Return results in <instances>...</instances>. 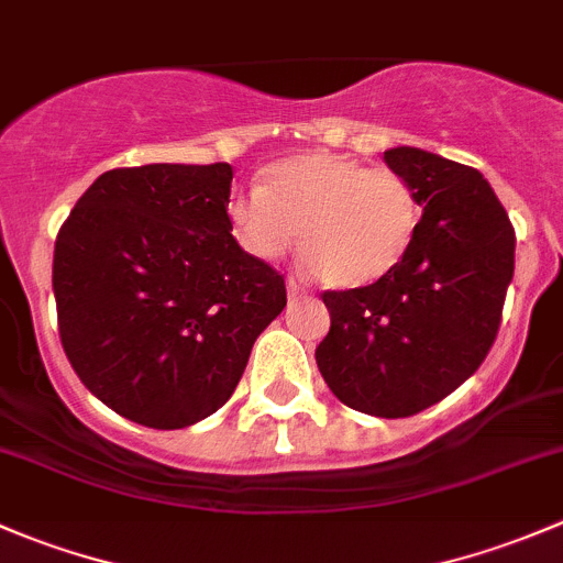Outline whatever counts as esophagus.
<instances>
[{
	"label": "esophagus",
	"mask_w": 563,
	"mask_h": 563,
	"mask_svg": "<svg viewBox=\"0 0 563 563\" xmlns=\"http://www.w3.org/2000/svg\"><path fill=\"white\" fill-rule=\"evenodd\" d=\"M286 288H288V299H291V302H297V299H302L305 288H302V286H299V283H297V280H294V277H288Z\"/></svg>",
	"instance_id": "obj_1"
}]
</instances>
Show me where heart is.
I'll return each mask as SVG.
<instances>
[{"mask_svg":"<svg viewBox=\"0 0 563 563\" xmlns=\"http://www.w3.org/2000/svg\"><path fill=\"white\" fill-rule=\"evenodd\" d=\"M229 220L250 255L272 261L297 240L316 275L334 288L387 277L411 247L419 203L389 168L332 152H308L261 174L258 190L229 201Z\"/></svg>","mask_w":563,"mask_h":563,"instance_id":"heart-1","label":"heart"}]
</instances>
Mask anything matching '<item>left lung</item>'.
<instances>
[{"mask_svg": "<svg viewBox=\"0 0 563 563\" xmlns=\"http://www.w3.org/2000/svg\"><path fill=\"white\" fill-rule=\"evenodd\" d=\"M422 220L382 280L323 291L332 327L316 362L340 402L400 419L452 395L485 362L515 272V229L490 181L433 152H384Z\"/></svg>", "mask_w": 563, "mask_h": 563, "instance_id": "left-lung-1", "label": "left lung"}]
</instances>
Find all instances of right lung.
<instances>
[{
    "label": "right lung",
    "mask_w": 563,
    "mask_h": 563,
    "mask_svg": "<svg viewBox=\"0 0 563 563\" xmlns=\"http://www.w3.org/2000/svg\"><path fill=\"white\" fill-rule=\"evenodd\" d=\"M229 163L100 174L54 245L59 338L73 371L130 422L179 430L218 411L286 283L231 234Z\"/></svg>",
    "instance_id": "add662e5"
}]
</instances>
